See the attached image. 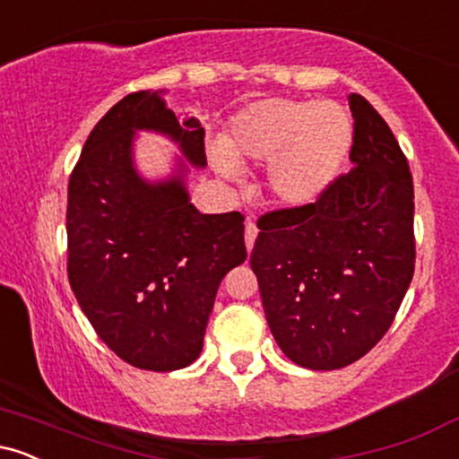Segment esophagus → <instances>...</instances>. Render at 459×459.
I'll use <instances>...</instances> for the list:
<instances>
[{
    "mask_svg": "<svg viewBox=\"0 0 459 459\" xmlns=\"http://www.w3.org/2000/svg\"><path fill=\"white\" fill-rule=\"evenodd\" d=\"M256 235H259V229H256V224H255V222H247V224H246V233H244L247 252H250V250H252V246H255Z\"/></svg>",
    "mask_w": 459,
    "mask_h": 459,
    "instance_id": "obj_1",
    "label": "esophagus"
}]
</instances>
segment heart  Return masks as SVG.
Listing matches in <instances>:
<instances>
[{"label": "heart", "instance_id": "b5f03b06", "mask_svg": "<svg viewBox=\"0 0 459 459\" xmlns=\"http://www.w3.org/2000/svg\"><path fill=\"white\" fill-rule=\"evenodd\" d=\"M354 142L345 105L317 99L270 97L246 105L224 142L209 144L215 172L237 181L241 161L267 163V189L278 204L308 207L328 192Z\"/></svg>", "mask_w": 459, "mask_h": 459}]
</instances>
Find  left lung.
<instances>
[{
	"label": "left lung",
	"mask_w": 459,
	"mask_h": 459,
	"mask_svg": "<svg viewBox=\"0 0 459 459\" xmlns=\"http://www.w3.org/2000/svg\"><path fill=\"white\" fill-rule=\"evenodd\" d=\"M350 172L317 203L261 218L250 255L267 325L313 371L356 362L391 328L414 273V186L391 127L350 94Z\"/></svg>",
	"instance_id": "1"
}]
</instances>
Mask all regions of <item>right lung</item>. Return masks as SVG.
<instances>
[{"label":"right lung","instance_id":"1","mask_svg":"<svg viewBox=\"0 0 459 459\" xmlns=\"http://www.w3.org/2000/svg\"><path fill=\"white\" fill-rule=\"evenodd\" d=\"M168 91L127 94L91 131L68 181V281L83 315L116 356L175 371L203 351L220 282L246 261L244 215L200 213L187 175L207 166L204 129L166 108ZM138 130L182 151L171 172L134 166Z\"/></svg>","mask_w":459,"mask_h":459}]
</instances>
